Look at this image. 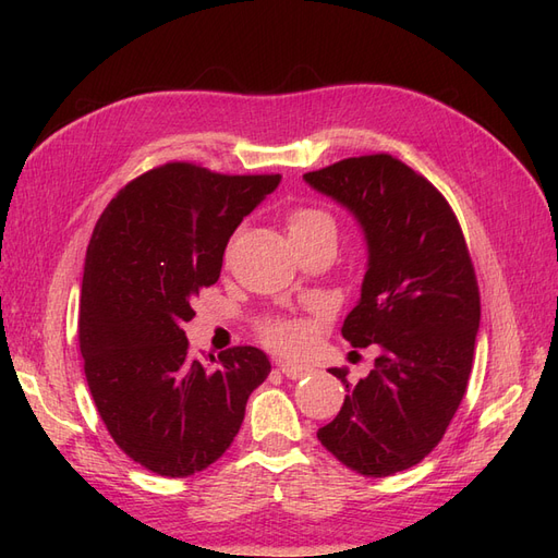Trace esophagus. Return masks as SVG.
<instances>
[{"mask_svg":"<svg viewBox=\"0 0 558 558\" xmlns=\"http://www.w3.org/2000/svg\"><path fill=\"white\" fill-rule=\"evenodd\" d=\"M281 375H286L289 379H302L312 373L310 365H302V363H279Z\"/></svg>","mask_w":558,"mask_h":558,"instance_id":"34e87169","label":"esophagus"}]
</instances>
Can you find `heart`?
<instances>
[{
  "instance_id": "obj_1",
  "label": "heart",
  "mask_w": 558,
  "mask_h": 558,
  "mask_svg": "<svg viewBox=\"0 0 558 558\" xmlns=\"http://www.w3.org/2000/svg\"><path fill=\"white\" fill-rule=\"evenodd\" d=\"M286 226H289L293 244L307 242L324 232H335L332 218L316 207H295L293 211H289V216H286ZM258 332L263 337V342L277 351H295L307 340L305 326L298 324V320L281 318V316L263 318L258 324Z\"/></svg>"
}]
</instances>
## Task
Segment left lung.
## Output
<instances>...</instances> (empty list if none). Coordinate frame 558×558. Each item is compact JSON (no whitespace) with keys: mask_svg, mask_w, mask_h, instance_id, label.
Instances as JSON below:
<instances>
[{"mask_svg":"<svg viewBox=\"0 0 558 558\" xmlns=\"http://www.w3.org/2000/svg\"><path fill=\"white\" fill-rule=\"evenodd\" d=\"M314 191L363 228L367 272L342 326L351 347L381 349L373 369L316 437L365 477L424 461L465 396L480 330V289L456 214L435 185L388 154L307 172Z\"/></svg>","mask_w":558,"mask_h":558,"instance_id":"1","label":"left lung"}]
</instances>
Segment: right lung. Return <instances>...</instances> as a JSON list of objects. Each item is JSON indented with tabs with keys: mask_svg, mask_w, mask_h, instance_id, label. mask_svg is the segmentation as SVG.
Wrapping results in <instances>:
<instances>
[{
	"mask_svg": "<svg viewBox=\"0 0 558 558\" xmlns=\"http://www.w3.org/2000/svg\"><path fill=\"white\" fill-rule=\"evenodd\" d=\"M167 162L109 202L86 253L78 347L95 408L113 442L162 477L221 459L246 400L269 375L256 347L193 361L183 326L193 298L221 277L230 234L279 185Z\"/></svg>",
	"mask_w": 558,
	"mask_h": 558,
	"instance_id": "1",
	"label": "right lung"
}]
</instances>
